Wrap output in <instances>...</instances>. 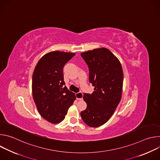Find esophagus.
Listing matches in <instances>:
<instances>
[{
    "mask_svg": "<svg viewBox=\"0 0 160 160\" xmlns=\"http://www.w3.org/2000/svg\"><path fill=\"white\" fill-rule=\"evenodd\" d=\"M76 98L77 100H82L83 99V94L82 92L76 93Z\"/></svg>",
    "mask_w": 160,
    "mask_h": 160,
    "instance_id": "esophagus-1",
    "label": "esophagus"
}]
</instances>
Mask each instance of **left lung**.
<instances>
[{"label": "left lung", "instance_id": "1", "mask_svg": "<svg viewBox=\"0 0 160 160\" xmlns=\"http://www.w3.org/2000/svg\"><path fill=\"white\" fill-rule=\"evenodd\" d=\"M81 56L88 65L89 82L94 91L83 94L87 106L80 115L88 126L98 127L109 120L120 102L122 67L119 59L104 48L82 52Z\"/></svg>", "mask_w": 160, "mask_h": 160}]
</instances>
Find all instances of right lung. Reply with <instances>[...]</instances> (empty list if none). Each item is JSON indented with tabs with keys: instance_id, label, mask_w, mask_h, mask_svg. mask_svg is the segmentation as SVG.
<instances>
[{
	"instance_id": "right-lung-1",
	"label": "right lung",
	"mask_w": 160,
	"mask_h": 160,
	"mask_svg": "<svg viewBox=\"0 0 160 160\" xmlns=\"http://www.w3.org/2000/svg\"><path fill=\"white\" fill-rule=\"evenodd\" d=\"M75 53L52 51L37 62L32 77V94L40 115L51 123L62 122L76 99L64 85L62 69Z\"/></svg>"
}]
</instances>
